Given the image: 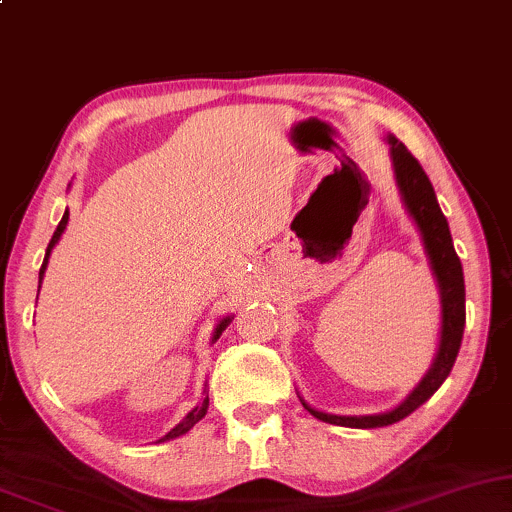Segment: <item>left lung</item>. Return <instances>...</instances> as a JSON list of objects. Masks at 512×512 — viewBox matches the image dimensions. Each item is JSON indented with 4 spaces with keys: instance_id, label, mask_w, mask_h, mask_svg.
I'll return each mask as SVG.
<instances>
[{
    "instance_id": "8db88e82",
    "label": "left lung",
    "mask_w": 512,
    "mask_h": 512,
    "mask_svg": "<svg viewBox=\"0 0 512 512\" xmlns=\"http://www.w3.org/2000/svg\"><path fill=\"white\" fill-rule=\"evenodd\" d=\"M391 142V156L395 168V180H398L400 194H403L405 206L410 215L417 222V227L424 236V245L431 260L433 274L438 278L440 297H442V337H440V351L435 356V363L421 384L410 393V398L403 405L386 414H370V417H337V414H325L311 410L309 405H302L309 410L313 417L327 424L335 426H349V428H381L391 426L395 421L410 417V414L426 403L431 395L442 386V381L452 372L454 360L459 356L461 339H463V325H466V288H463V269L461 260L456 255L452 234H449V224L442 215L435 199L433 185L428 175L421 168V163L414 159L403 142L395 140L393 135L388 138Z\"/></svg>"
}]
</instances>
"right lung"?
I'll return each mask as SVG.
<instances>
[{
    "instance_id": "1",
    "label": "right lung",
    "mask_w": 512,
    "mask_h": 512,
    "mask_svg": "<svg viewBox=\"0 0 512 512\" xmlns=\"http://www.w3.org/2000/svg\"><path fill=\"white\" fill-rule=\"evenodd\" d=\"M67 217H70V213H65V215H63V220H60V224H58V229H56V231H53V238H51L49 248H46V257H44V264H42V269H39V283H42V276H44L46 262H49L51 248H53V245H56V243H58V238H60V234H63V231H65ZM229 320H231V318H224V320H222V323H220V325H217V330H215V337H213V342H215V339H220V335H222V330H224V327H227V325H229ZM206 412H208V398H203V403H201L199 407H194V410H192V412H189V414H187V417H185V419H182V421H180V424H177V426L173 428V431H170L168 435H163V438H161L159 442H163V440H173V438H177V435H185V433L189 431V428H192V426L196 424V421H199V419H203V417H206Z\"/></svg>"
}]
</instances>
